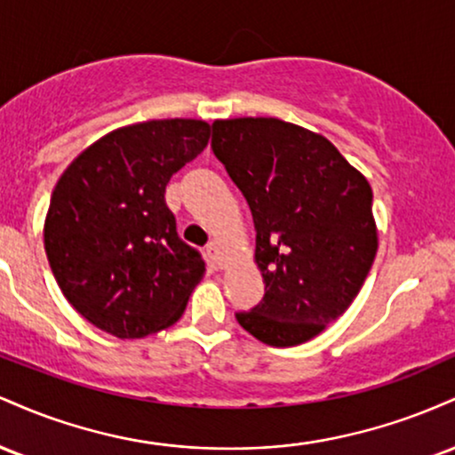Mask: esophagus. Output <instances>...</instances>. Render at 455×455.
<instances>
[{"instance_id": "obj_1", "label": "esophagus", "mask_w": 455, "mask_h": 455, "mask_svg": "<svg viewBox=\"0 0 455 455\" xmlns=\"http://www.w3.org/2000/svg\"><path fill=\"white\" fill-rule=\"evenodd\" d=\"M207 257H210L212 263H216L218 267H222V265H224V252H222L220 243L212 242L210 245H207Z\"/></svg>"}]
</instances>
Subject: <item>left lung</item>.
<instances>
[{
  "instance_id": "8db88e82",
  "label": "left lung",
  "mask_w": 455,
  "mask_h": 455,
  "mask_svg": "<svg viewBox=\"0 0 455 455\" xmlns=\"http://www.w3.org/2000/svg\"><path fill=\"white\" fill-rule=\"evenodd\" d=\"M212 149L257 228L265 295L235 318L269 347L318 336L353 304L379 248L372 188L321 134L275 117L218 119Z\"/></svg>"
}]
</instances>
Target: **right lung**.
<instances>
[{
  "instance_id": "obj_1",
  "label": "right lung",
  "mask_w": 455,
  "mask_h": 455,
  "mask_svg": "<svg viewBox=\"0 0 455 455\" xmlns=\"http://www.w3.org/2000/svg\"><path fill=\"white\" fill-rule=\"evenodd\" d=\"M210 140L201 119H154L90 145L57 181L44 250L61 293L111 336L145 338L184 315L205 274L164 190Z\"/></svg>"
}]
</instances>
